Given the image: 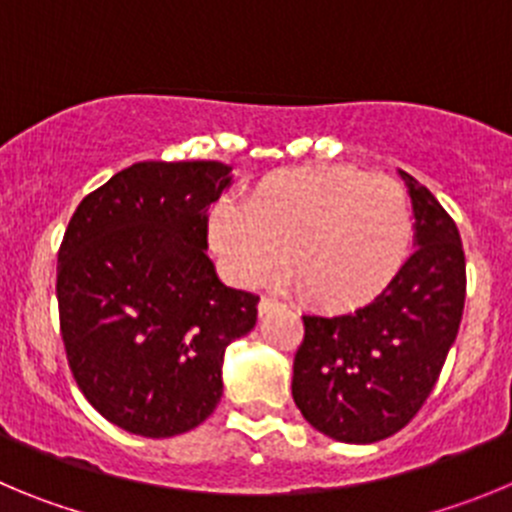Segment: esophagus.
I'll use <instances>...</instances> for the list:
<instances>
[{
  "instance_id": "obj_1",
  "label": "esophagus",
  "mask_w": 512,
  "mask_h": 512,
  "mask_svg": "<svg viewBox=\"0 0 512 512\" xmlns=\"http://www.w3.org/2000/svg\"><path fill=\"white\" fill-rule=\"evenodd\" d=\"M280 306H283V303H280L275 296H262L260 303H257L260 313H270V311H275V308H280Z\"/></svg>"
}]
</instances>
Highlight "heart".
Masks as SVG:
<instances>
[{
  "label": "heart",
  "instance_id": "b5f03b06",
  "mask_svg": "<svg viewBox=\"0 0 512 512\" xmlns=\"http://www.w3.org/2000/svg\"><path fill=\"white\" fill-rule=\"evenodd\" d=\"M416 222L405 188L365 170L298 168L247 191L242 211L216 206L209 239L242 285H265L283 267L306 301L326 311L367 306L398 278Z\"/></svg>",
  "mask_w": 512,
  "mask_h": 512
}]
</instances>
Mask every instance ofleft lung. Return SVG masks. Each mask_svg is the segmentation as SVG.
<instances>
[{
	"mask_svg": "<svg viewBox=\"0 0 512 512\" xmlns=\"http://www.w3.org/2000/svg\"><path fill=\"white\" fill-rule=\"evenodd\" d=\"M416 216L418 250L370 306L303 316L293 400L316 431L372 444L413 421L457 339L467 293L462 237L434 193L400 170Z\"/></svg>",
	"mask_w": 512,
	"mask_h": 512,
	"instance_id": "1",
	"label": "left lung"
}]
</instances>
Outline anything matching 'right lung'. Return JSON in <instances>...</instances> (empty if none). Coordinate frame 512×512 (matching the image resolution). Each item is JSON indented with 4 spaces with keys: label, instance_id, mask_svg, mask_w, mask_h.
<instances>
[{
    "label": "right lung",
    "instance_id": "1",
    "mask_svg": "<svg viewBox=\"0 0 512 512\" xmlns=\"http://www.w3.org/2000/svg\"><path fill=\"white\" fill-rule=\"evenodd\" d=\"M216 160H145L76 206L58 250L68 367L130 434H186L222 400L224 349L260 296L227 288L206 257V211L229 186Z\"/></svg>",
    "mask_w": 512,
    "mask_h": 512
}]
</instances>
